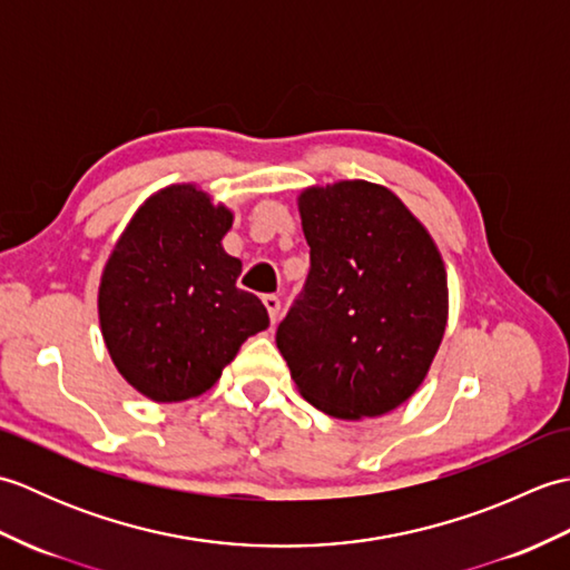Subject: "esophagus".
<instances>
[{"mask_svg":"<svg viewBox=\"0 0 570 570\" xmlns=\"http://www.w3.org/2000/svg\"><path fill=\"white\" fill-rule=\"evenodd\" d=\"M262 301H264L266 313H269V321H272V325H274L276 318H278V311H282V301H278V296H274V294L262 296Z\"/></svg>","mask_w":570,"mask_h":570,"instance_id":"obj_1","label":"esophagus"}]
</instances>
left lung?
I'll use <instances>...</instances> for the list:
<instances>
[{
  "label": "left lung",
  "mask_w": 570,
  "mask_h": 570,
  "mask_svg": "<svg viewBox=\"0 0 570 570\" xmlns=\"http://www.w3.org/2000/svg\"><path fill=\"white\" fill-rule=\"evenodd\" d=\"M298 210L311 269L276 347L308 404L382 416L419 390L443 341L441 254L406 205L367 180L308 188Z\"/></svg>",
  "instance_id": "obj_1"
}]
</instances>
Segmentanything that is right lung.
Instances as JSON below:
<instances>
[{"instance_id":"right-lung-1","label":"right lung","mask_w":570,"mask_h":570,"mask_svg":"<svg viewBox=\"0 0 570 570\" xmlns=\"http://www.w3.org/2000/svg\"><path fill=\"white\" fill-rule=\"evenodd\" d=\"M233 213L196 186L141 205L100 284V325L119 374L154 402H184L220 380L249 335L269 328L262 301L237 288L223 249Z\"/></svg>"}]
</instances>
